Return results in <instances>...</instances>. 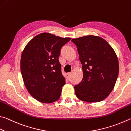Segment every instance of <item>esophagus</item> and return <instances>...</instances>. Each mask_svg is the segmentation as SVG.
<instances>
[{
    "instance_id": "34e87169",
    "label": "esophagus",
    "mask_w": 131,
    "mask_h": 131,
    "mask_svg": "<svg viewBox=\"0 0 131 131\" xmlns=\"http://www.w3.org/2000/svg\"><path fill=\"white\" fill-rule=\"evenodd\" d=\"M70 74H71V73H66V78H69L70 77Z\"/></svg>"
}]
</instances>
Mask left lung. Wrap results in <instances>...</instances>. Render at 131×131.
Segmentation results:
<instances>
[{"instance_id": "left-lung-1", "label": "left lung", "mask_w": 131, "mask_h": 131, "mask_svg": "<svg viewBox=\"0 0 131 131\" xmlns=\"http://www.w3.org/2000/svg\"><path fill=\"white\" fill-rule=\"evenodd\" d=\"M82 64L83 78L74 86L78 99L88 103H97L112 91L118 77L117 55L105 39L94 35L72 39Z\"/></svg>"}]
</instances>
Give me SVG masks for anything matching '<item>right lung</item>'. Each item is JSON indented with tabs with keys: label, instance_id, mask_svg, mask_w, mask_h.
Masks as SVG:
<instances>
[{
	"label": "right lung",
	"instance_id": "add662e5",
	"mask_svg": "<svg viewBox=\"0 0 131 131\" xmlns=\"http://www.w3.org/2000/svg\"><path fill=\"white\" fill-rule=\"evenodd\" d=\"M70 38L47 32L36 35L22 53L20 71L29 93L42 103H51L60 97L65 78L58 60L61 49Z\"/></svg>",
	"mask_w": 131,
	"mask_h": 131
}]
</instances>
